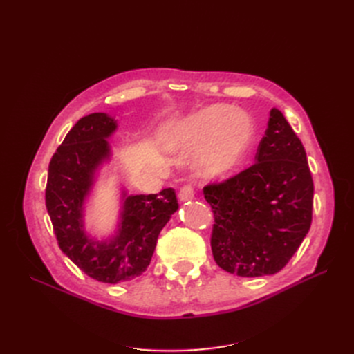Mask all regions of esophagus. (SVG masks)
<instances>
[{
	"mask_svg": "<svg viewBox=\"0 0 354 354\" xmlns=\"http://www.w3.org/2000/svg\"><path fill=\"white\" fill-rule=\"evenodd\" d=\"M194 196H195V194H194V187H192V186H185L183 189L178 192L180 202L190 201V199H194Z\"/></svg>",
	"mask_w": 354,
	"mask_h": 354,
	"instance_id": "1",
	"label": "esophagus"
}]
</instances>
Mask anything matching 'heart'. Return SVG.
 Here are the masks:
<instances>
[{
    "label": "heart",
    "instance_id": "1",
    "mask_svg": "<svg viewBox=\"0 0 354 354\" xmlns=\"http://www.w3.org/2000/svg\"><path fill=\"white\" fill-rule=\"evenodd\" d=\"M254 142L248 113L212 104L177 122L167 133L165 145L176 153L199 151L196 167L202 177L221 180L232 176L245 160Z\"/></svg>",
    "mask_w": 354,
    "mask_h": 354
}]
</instances>
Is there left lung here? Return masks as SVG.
I'll use <instances>...</instances> for the list:
<instances>
[{"mask_svg": "<svg viewBox=\"0 0 354 354\" xmlns=\"http://www.w3.org/2000/svg\"><path fill=\"white\" fill-rule=\"evenodd\" d=\"M216 224L211 248L232 274L282 270L312 224L313 180L301 140L273 108L255 164L221 185L203 187Z\"/></svg>", "mask_w": 354, "mask_h": 354, "instance_id": "8db88e82", "label": "left lung"}]
</instances>
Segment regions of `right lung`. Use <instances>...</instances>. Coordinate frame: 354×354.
<instances>
[{"instance_id":"right-lung-1","label":"right lung","mask_w":354,"mask_h":354,"mask_svg":"<svg viewBox=\"0 0 354 354\" xmlns=\"http://www.w3.org/2000/svg\"><path fill=\"white\" fill-rule=\"evenodd\" d=\"M115 118L95 112L73 125L48 167L46 205L60 250L93 279L122 283L146 272L160 230L178 209L176 192L131 195L120 185L116 229L97 236L85 226V211L102 168L112 160Z\"/></svg>"}]
</instances>
